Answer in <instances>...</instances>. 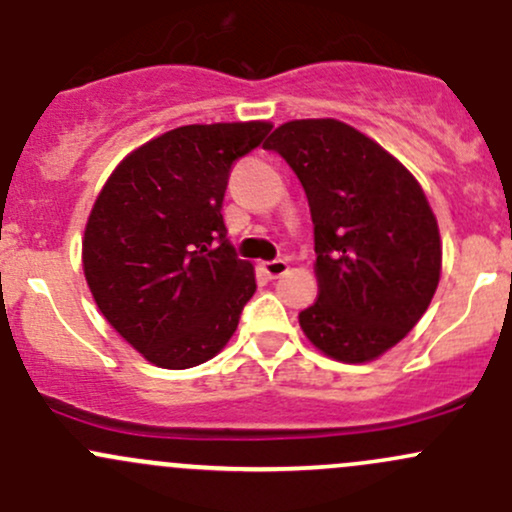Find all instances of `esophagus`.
I'll use <instances>...</instances> for the list:
<instances>
[{
  "label": "esophagus",
  "mask_w": 512,
  "mask_h": 512,
  "mask_svg": "<svg viewBox=\"0 0 512 512\" xmlns=\"http://www.w3.org/2000/svg\"><path fill=\"white\" fill-rule=\"evenodd\" d=\"M289 270L287 260H270V262H262V272H265L270 280H275V277H282L285 272Z\"/></svg>",
  "instance_id": "1"
}]
</instances>
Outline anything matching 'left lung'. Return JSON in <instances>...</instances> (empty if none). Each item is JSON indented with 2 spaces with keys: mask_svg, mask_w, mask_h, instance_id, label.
Here are the masks:
<instances>
[{
  "mask_svg": "<svg viewBox=\"0 0 512 512\" xmlns=\"http://www.w3.org/2000/svg\"><path fill=\"white\" fill-rule=\"evenodd\" d=\"M265 148L297 173L314 223L319 297L299 327L344 364L376 359L416 327L441 280V235L421 185L337 118L282 123Z\"/></svg>",
  "mask_w": 512,
  "mask_h": 512,
  "instance_id": "left-lung-1",
  "label": "left lung"
}]
</instances>
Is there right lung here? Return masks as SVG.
Listing matches in <instances>:
<instances>
[{
	"label": "right lung",
	"instance_id": "right-lung-1",
	"mask_svg": "<svg viewBox=\"0 0 512 512\" xmlns=\"http://www.w3.org/2000/svg\"><path fill=\"white\" fill-rule=\"evenodd\" d=\"M270 123L180 126L128 153L98 193L84 275L106 322L160 369H190L230 342L255 267L223 223L232 163Z\"/></svg>",
	"mask_w": 512,
	"mask_h": 512
}]
</instances>
